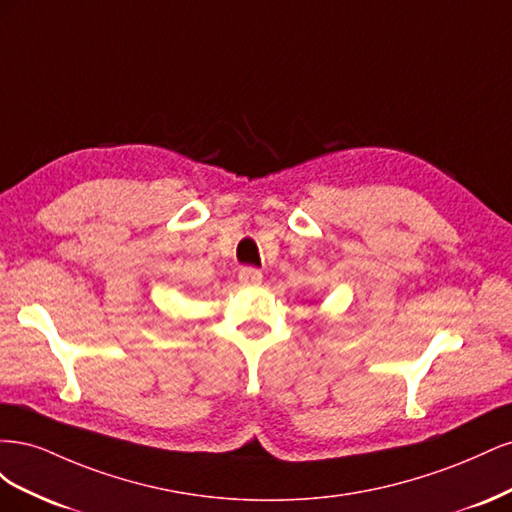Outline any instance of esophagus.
I'll return each instance as SVG.
<instances>
[{
    "label": "esophagus",
    "mask_w": 512,
    "mask_h": 512,
    "mask_svg": "<svg viewBox=\"0 0 512 512\" xmlns=\"http://www.w3.org/2000/svg\"><path fill=\"white\" fill-rule=\"evenodd\" d=\"M239 282L245 286H258L262 282V271H258L256 267H243L239 271Z\"/></svg>",
    "instance_id": "obj_1"
}]
</instances>
